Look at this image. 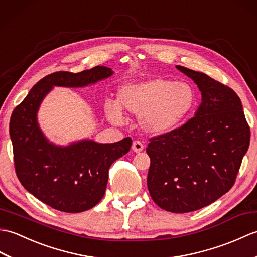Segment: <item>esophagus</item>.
<instances>
[{"label": "esophagus", "mask_w": 257, "mask_h": 257, "mask_svg": "<svg viewBox=\"0 0 257 257\" xmlns=\"http://www.w3.org/2000/svg\"><path fill=\"white\" fill-rule=\"evenodd\" d=\"M132 150L135 152V153H140L144 150V145L141 143L140 141H134L133 142V145H132Z\"/></svg>", "instance_id": "obj_1"}]
</instances>
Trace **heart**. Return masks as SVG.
Segmentation results:
<instances>
[{
	"label": "heart",
	"instance_id": "1",
	"mask_svg": "<svg viewBox=\"0 0 257 257\" xmlns=\"http://www.w3.org/2000/svg\"><path fill=\"white\" fill-rule=\"evenodd\" d=\"M118 102L125 110L140 115L147 132L162 134L177 126L196 104V92L189 83L155 78L123 85ZM117 102L107 100L105 113L110 121L121 123L124 118Z\"/></svg>",
	"mask_w": 257,
	"mask_h": 257
}]
</instances>
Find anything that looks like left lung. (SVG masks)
I'll return each mask as SVG.
<instances>
[{"instance_id": "1", "label": "left lung", "mask_w": 257, "mask_h": 257, "mask_svg": "<svg viewBox=\"0 0 257 257\" xmlns=\"http://www.w3.org/2000/svg\"><path fill=\"white\" fill-rule=\"evenodd\" d=\"M201 91L195 116L168 133L150 139V195L174 213L196 211L233 187L249 146L242 102L230 87L203 72L176 66Z\"/></svg>"}]
</instances>
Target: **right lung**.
I'll return each instance as SVG.
<instances>
[{
	"label": "right lung",
	"mask_w": 257,
	"mask_h": 257,
	"mask_svg": "<svg viewBox=\"0 0 257 257\" xmlns=\"http://www.w3.org/2000/svg\"><path fill=\"white\" fill-rule=\"evenodd\" d=\"M112 75L111 68L104 66L78 73H50L34 85L11 116L17 178L28 192L55 210L79 213L98 204L104 196L110 166L130 151L132 139L111 144L83 140L68 146L55 145L38 126V107L54 85L80 88Z\"/></svg>",
	"instance_id": "1"
}]
</instances>
